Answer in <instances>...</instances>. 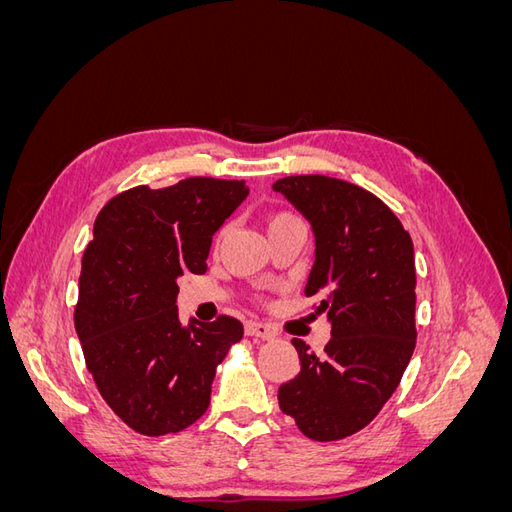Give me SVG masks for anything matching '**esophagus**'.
I'll use <instances>...</instances> for the list:
<instances>
[{"instance_id": "esophagus-1", "label": "esophagus", "mask_w": 512, "mask_h": 512, "mask_svg": "<svg viewBox=\"0 0 512 512\" xmlns=\"http://www.w3.org/2000/svg\"><path fill=\"white\" fill-rule=\"evenodd\" d=\"M245 335L250 337H260V339H273L275 337V331L269 327V324L265 322H245Z\"/></svg>"}]
</instances>
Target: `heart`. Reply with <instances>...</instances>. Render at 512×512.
Masks as SVG:
<instances>
[{"label":"heart","mask_w":512,"mask_h":512,"mask_svg":"<svg viewBox=\"0 0 512 512\" xmlns=\"http://www.w3.org/2000/svg\"><path fill=\"white\" fill-rule=\"evenodd\" d=\"M290 218H294V215H290V213H286V211L273 213L271 218H269V228H271V226H275V224H280V222H286V220H290Z\"/></svg>","instance_id":"b5f03b06"}]
</instances>
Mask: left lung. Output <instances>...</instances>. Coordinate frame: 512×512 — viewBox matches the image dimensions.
<instances>
[{
  "label": "left lung",
  "mask_w": 512,
  "mask_h": 512,
  "mask_svg": "<svg viewBox=\"0 0 512 512\" xmlns=\"http://www.w3.org/2000/svg\"><path fill=\"white\" fill-rule=\"evenodd\" d=\"M314 228L316 260L305 297L327 312L322 354L292 339L301 371L277 391L303 436L331 442L374 421L399 386L416 346V269L408 230L359 185L297 175L273 183ZM314 316V314H312Z\"/></svg>",
  "instance_id": "8db88e82"
}]
</instances>
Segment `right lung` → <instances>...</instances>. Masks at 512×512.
Returning a JSON list of instances; mask_svg holds the SVG:
<instances>
[{
  "mask_svg": "<svg viewBox=\"0 0 512 512\" xmlns=\"http://www.w3.org/2000/svg\"><path fill=\"white\" fill-rule=\"evenodd\" d=\"M245 181L188 177L108 200L81 262L74 329L102 399L143 436L177 433L211 401V382L243 324L179 322L177 280L203 275L213 232L247 196Z\"/></svg>",
  "mask_w": 512,
  "mask_h": 512,
  "instance_id": "add662e5",
  "label": "right lung"
}]
</instances>
